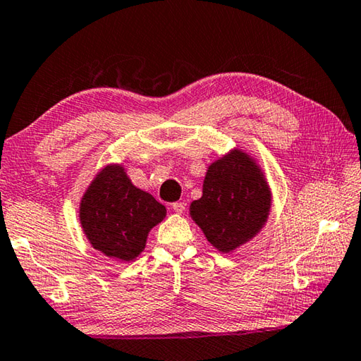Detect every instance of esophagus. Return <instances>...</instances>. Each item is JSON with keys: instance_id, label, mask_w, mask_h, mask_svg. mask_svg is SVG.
<instances>
[{"instance_id": "34e87169", "label": "esophagus", "mask_w": 361, "mask_h": 361, "mask_svg": "<svg viewBox=\"0 0 361 361\" xmlns=\"http://www.w3.org/2000/svg\"><path fill=\"white\" fill-rule=\"evenodd\" d=\"M185 203L184 201H177V203H173L171 204V209H173V212H176V214H182L185 211Z\"/></svg>"}]
</instances>
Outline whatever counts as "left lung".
Returning a JSON list of instances; mask_svg holds the SVG:
<instances>
[{
    "label": "left lung",
    "instance_id": "8db88e82",
    "mask_svg": "<svg viewBox=\"0 0 361 361\" xmlns=\"http://www.w3.org/2000/svg\"><path fill=\"white\" fill-rule=\"evenodd\" d=\"M273 193L258 160L231 149L206 169L203 195L190 204V217L222 254L252 241L267 225Z\"/></svg>",
    "mask_w": 361,
    "mask_h": 361
}]
</instances>
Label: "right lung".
<instances>
[{
  "instance_id": "right-lung-1",
  "label": "right lung",
  "mask_w": 361,
  "mask_h": 361,
  "mask_svg": "<svg viewBox=\"0 0 361 361\" xmlns=\"http://www.w3.org/2000/svg\"><path fill=\"white\" fill-rule=\"evenodd\" d=\"M166 207L133 185L122 163L101 168L79 203L82 231L94 250L130 263L142 254L150 230L163 222Z\"/></svg>"
}]
</instances>
